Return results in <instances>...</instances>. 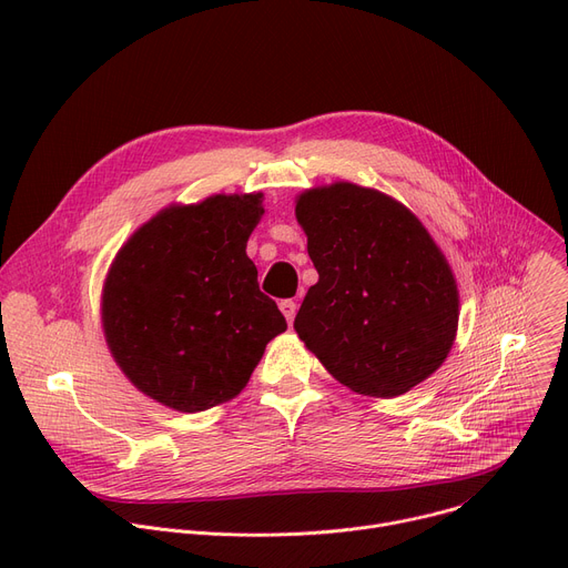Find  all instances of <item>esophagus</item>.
<instances>
[{
  "label": "esophagus",
  "mask_w": 568,
  "mask_h": 568,
  "mask_svg": "<svg viewBox=\"0 0 568 568\" xmlns=\"http://www.w3.org/2000/svg\"><path fill=\"white\" fill-rule=\"evenodd\" d=\"M281 311H283L285 320L292 324V322H294V315H296V304H294L292 300H283V302H281Z\"/></svg>",
  "instance_id": "obj_1"
}]
</instances>
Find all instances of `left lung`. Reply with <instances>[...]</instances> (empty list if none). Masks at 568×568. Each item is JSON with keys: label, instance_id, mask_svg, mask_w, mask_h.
<instances>
[{"label": "left lung", "instance_id": "1", "mask_svg": "<svg viewBox=\"0 0 568 568\" xmlns=\"http://www.w3.org/2000/svg\"><path fill=\"white\" fill-rule=\"evenodd\" d=\"M296 221L317 283L294 329L352 392L394 398L433 375L458 329V287L428 230L373 189L306 191Z\"/></svg>", "mask_w": 568, "mask_h": 568}]
</instances>
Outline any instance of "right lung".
<instances>
[{
    "mask_svg": "<svg viewBox=\"0 0 568 568\" xmlns=\"http://www.w3.org/2000/svg\"><path fill=\"white\" fill-rule=\"evenodd\" d=\"M262 193L170 206L119 251L103 290V329L138 389L204 412L244 389L266 343L287 329L260 292L246 242Z\"/></svg>",
    "mask_w": 568,
    "mask_h": 568,
    "instance_id": "right-lung-1",
    "label": "right lung"
}]
</instances>
